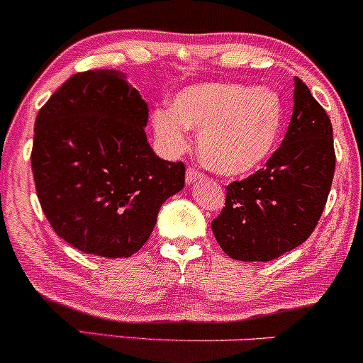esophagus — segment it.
Segmentation results:
<instances>
[{"label":"esophagus","instance_id":"obj_1","mask_svg":"<svg viewBox=\"0 0 363 363\" xmlns=\"http://www.w3.org/2000/svg\"><path fill=\"white\" fill-rule=\"evenodd\" d=\"M203 177H205V176H203V172H199L198 169H193V167L187 169V172H186V182H187V184H194V182L201 181Z\"/></svg>","mask_w":363,"mask_h":363}]
</instances>
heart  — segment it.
<instances>
[{
  "label": "heart",
  "mask_w": 363,
  "mask_h": 363,
  "mask_svg": "<svg viewBox=\"0 0 363 363\" xmlns=\"http://www.w3.org/2000/svg\"><path fill=\"white\" fill-rule=\"evenodd\" d=\"M187 128L199 131L201 160L222 176L261 169L278 147L283 102L272 89L208 83L181 90L169 109L153 112L157 138L169 152L187 147Z\"/></svg>",
  "instance_id": "obj_1"
}]
</instances>
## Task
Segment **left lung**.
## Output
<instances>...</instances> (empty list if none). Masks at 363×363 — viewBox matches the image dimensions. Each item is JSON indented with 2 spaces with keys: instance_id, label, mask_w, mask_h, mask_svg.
<instances>
[{
  "instance_id": "1",
  "label": "left lung",
  "mask_w": 363,
  "mask_h": 363,
  "mask_svg": "<svg viewBox=\"0 0 363 363\" xmlns=\"http://www.w3.org/2000/svg\"><path fill=\"white\" fill-rule=\"evenodd\" d=\"M294 114L280 148L264 169L227 186L211 222L216 242L239 261H273L314 232L335 176L331 121L295 77Z\"/></svg>"
}]
</instances>
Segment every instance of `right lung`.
Returning a JSON list of instances; mask_svg holds the SVG:
<instances>
[{
  "instance_id": "obj_1",
  "label": "right lung",
  "mask_w": 363,
  "mask_h": 363,
  "mask_svg": "<svg viewBox=\"0 0 363 363\" xmlns=\"http://www.w3.org/2000/svg\"><path fill=\"white\" fill-rule=\"evenodd\" d=\"M147 123V102L116 69L73 74L40 107L30 155L37 198L78 251L138 252L165 199L184 187V164L155 155Z\"/></svg>"
}]
</instances>
